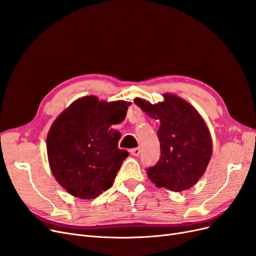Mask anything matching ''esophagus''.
Returning a JSON list of instances; mask_svg holds the SVG:
<instances>
[{
	"label": "esophagus",
	"mask_w": 256,
	"mask_h": 256,
	"mask_svg": "<svg viewBox=\"0 0 256 256\" xmlns=\"http://www.w3.org/2000/svg\"><path fill=\"white\" fill-rule=\"evenodd\" d=\"M130 154L133 155V156H139L140 155V153H141V148H132L130 150Z\"/></svg>",
	"instance_id": "obj_1"
}]
</instances>
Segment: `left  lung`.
Instances as JSON below:
<instances>
[{
  "label": "left lung",
  "instance_id": "left-lung-1",
  "mask_svg": "<svg viewBox=\"0 0 256 256\" xmlns=\"http://www.w3.org/2000/svg\"><path fill=\"white\" fill-rule=\"evenodd\" d=\"M164 102L135 103L150 117L159 119L158 162L146 168L157 186L180 192L193 186L204 175L212 155V140L204 119L182 98L164 94Z\"/></svg>",
  "mask_w": 256,
  "mask_h": 256
}]
</instances>
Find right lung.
Masks as SVG:
<instances>
[{
  "label": "right lung",
  "mask_w": 256,
  "mask_h": 256,
  "mask_svg": "<svg viewBox=\"0 0 256 256\" xmlns=\"http://www.w3.org/2000/svg\"><path fill=\"white\" fill-rule=\"evenodd\" d=\"M130 102L76 100L56 119L47 135V155L56 182L72 196L98 197L112 186L128 152L118 148L120 132L110 128L124 120Z\"/></svg>",
  "instance_id": "1"
}]
</instances>
